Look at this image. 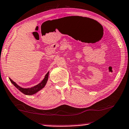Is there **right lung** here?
I'll return each instance as SVG.
<instances>
[{
	"label": "right lung",
	"instance_id": "obj_1",
	"mask_svg": "<svg viewBox=\"0 0 129 129\" xmlns=\"http://www.w3.org/2000/svg\"><path fill=\"white\" fill-rule=\"evenodd\" d=\"M48 75H49V72L45 75V77L44 80H43L39 84L35 85V86L32 87L31 88H22V87L19 86L16 82L13 81V80H12L11 78H9V80L11 81L12 83L20 91H21L22 93L25 94V95H32V94L37 93L38 91H39V90H41V89H42L45 86L46 84H47V82L48 81Z\"/></svg>",
	"mask_w": 129,
	"mask_h": 129
}]
</instances>
